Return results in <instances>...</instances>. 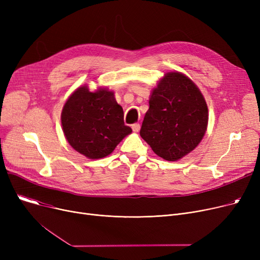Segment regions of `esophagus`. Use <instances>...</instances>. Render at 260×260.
<instances>
[{
	"mask_svg": "<svg viewBox=\"0 0 260 260\" xmlns=\"http://www.w3.org/2000/svg\"><path fill=\"white\" fill-rule=\"evenodd\" d=\"M132 128H133L134 132L138 133L140 131V124H139V123H134V124L132 125Z\"/></svg>",
	"mask_w": 260,
	"mask_h": 260,
	"instance_id": "1",
	"label": "esophagus"
}]
</instances>
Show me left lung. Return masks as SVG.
<instances>
[{"instance_id": "8db88e82", "label": "left lung", "mask_w": 260, "mask_h": 260, "mask_svg": "<svg viewBox=\"0 0 260 260\" xmlns=\"http://www.w3.org/2000/svg\"><path fill=\"white\" fill-rule=\"evenodd\" d=\"M140 136L155 154L176 161L199 144L208 126V106L194 82L168 73L149 97Z\"/></svg>"}]
</instances>
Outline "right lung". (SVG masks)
Listing matches in <instances>:
<instances>
[{
	"label": "right lung",
	"mask_w": 260,
	"mask_h": 260,
	"mask_svg": "<svg viewBox=\"0 0 260 260\" xmlns=\"http://www.w3.org/2000/svg\"><path fill=\"white\" fill-rule=\"evenodd\" d=\"M123 118V109L114 92L106 89L91 92L87 86L74 91L61 115L68 143L89 159L106 157L132 133Z\"/></svg>",
	"instance_id": "1"
}]
</instances>
